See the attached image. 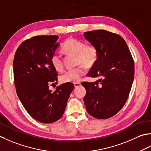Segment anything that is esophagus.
Returning <instances> with one entry per match:
<instances>
[{
  "instance_id": "1",
  "label": "esophagus",
  "mask_w": 151,
  "mask_h": 151,
  "mask_svg": "<svg viewBox=\"0 0 151 151\" xmlns=\"http://www.w3.org/2000/svg\"><path fill=\"white\" fill-rule=\"evenodd\" d=\"M73 85H74L75 88H78L80 85H81V84L80 83H73Z\"/></svg>"
}]
</instances>
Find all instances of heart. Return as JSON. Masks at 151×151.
I'll list each match as a JSON object with an SVG mask.
<instances>
[{"instance_id":"heart-1","label":"heart","mask_w":151,"mask_h":151,"mask_svg":"<svg viewBox=\"0 0 151 151\" xmlns=\"http://www.w3.org/2000/svg\"><path fill=\"white\" fill-rule=\"evenodd\" d=\"M62 50L66 53L75 55V64L77 66L69 70L61 76L63 83H78L83 77L87 70L91 68L98 58V51L94 44H85L84 42L76 38H70L64 43ZM51 62L54 68L57 71H62L64 68L63 61L60 55L54 53L51 56Z\"/></svg>"}]
</instances>
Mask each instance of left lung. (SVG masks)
Returning <instances> with one entry per match:
<instances>
[{
    "mask_svg": "<svg viewBox=\"0 0 151 151\" xmlns=\"http://www.w3.org/2000/svg\"><path fill=\"white\" fill-rule=\"evenodd\" d=\"M86 40L98 49V58L87 76L100 77L99 83L83 82L84 103L88 114L107 119L116 115L127 101L134 77V61L121 36L106 30L84 33Z\"/></svg>",
    "mask_w": 151,
    "mask_h": 151,
    "instance_id": "obj_1",
    "label": "left lung"
}]
</instances>
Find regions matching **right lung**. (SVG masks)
<instances>
[{"label": "right lung", "mask_w": 151, "mask_h": 151, "mask_svg": "<svg viewBox=\"0 0 151 151\" xmlns=\"http://www.w3.org/2000/svg\"><path fill=\"white\" fill-rule=\"evenodd\" d=\"M58 37L36 36L23 41L14 59L16 93L29 114L42 123H52L62 117L67 101L74 88L72 83L57 86L52 92L49 85L58 81L51 62ZM54 84V83H53Z\"/></svg>", "instance_id": "right-lung-1"}]
</instances>
